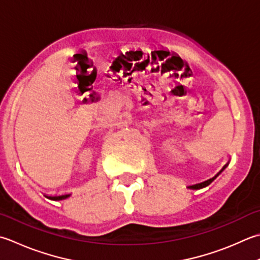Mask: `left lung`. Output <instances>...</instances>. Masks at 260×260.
<instances>
[{"label": "left lung", "mask_w": 260, "mask_h": 260, "mask_svg": "<svg viewBox=\"0 0 260 260\" xmlns=\"http://www.w3.org/2000/svg\"><path fill=\"white\" fill-rule=\"evenodd\" d=\"M229 164H230V160H229L226 164L222 167V169L217 172V174L215 175V176H213V177H211V178H208V179H206V180H203V181H200V182H196V184H192V185H188L187 186V188H189V189H201V188H204V187H206V186H208L211 184V182L215 179V178L221 174V172L225 169V168L229 166Z\"/></svg>", "instance_id": "1"}]
</instances>
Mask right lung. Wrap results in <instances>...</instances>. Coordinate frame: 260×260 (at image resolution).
<instances>
[{"label":"right lung","mask_w":260,"mask_h":260,"mask_svg":"<svg viewBox=\"0 0 260 260\" xmlns=\"http://www.w3.org/2000/svg\"><path fill=\"white\" fill-rule=\"evenodd\" d=\"M71 196V194H62V195H45V197H47L48 200L52 201H63L69 198Z\"/></svg>","instance_id":"right-lung-1"}]
</instances>
